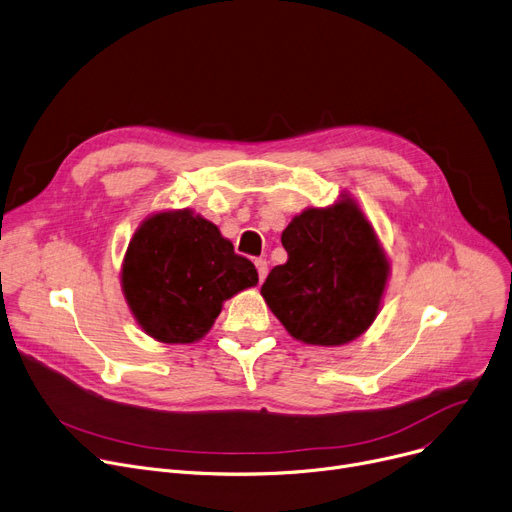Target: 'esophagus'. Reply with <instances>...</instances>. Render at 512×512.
<instances>
[{
  "label": "esophagus",
  "instance_id": "obj_1",
  "mask_svg": "<svg viewBox=\"0 0 512 512\" xmlns=\"http://www.w3.org/2000/svg\"><path fill=\"white\" fill-rule=\"evenodd\" d=\"M254 264H256V270H258V279L264 281V277H266V273H268V262H266L264 258H256Z\"/></svg>",
  "mask_w": 512,
  "mask_h": 512
}]
</instances>
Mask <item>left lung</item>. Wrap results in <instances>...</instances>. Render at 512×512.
I'll return each instance as SVG.
<instances>
[{
  "label": "left lung",
  "instance_id": "1",
  "mask_svg": "<svg viewBox=\"0 0 512 512\" xmlns=\"http://www.w3.org/2000/svg\"><path fill=\"white\" fill-rule=\"evenodd\" d=\"M287 262L260 293L287 333L306 345L337 347L364 335L378 316L390 264L364 210L343 194L306 208L281 235Z\"/></svg>",
  "mask_w": 512,
  "mask_h": 512
}]
</instances>
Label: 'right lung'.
<instances>
[{
  "mask_svg": "<svg viewBox=\"0 0 512 512\" xmlns=\"http://www.w3.org/2000/svg\"><path fill=\"white\" fill-rule=\"evenodd\" d=\"M122 291L148 337L200 341L235 293L254 287V264L233 252L215 223L190 208L161 210L140 223L122 264Z\"/></svg>",
  "mask_w": 512,
  "mask_h": 512,
  "instance_id": "add662e5",
  "label": "right lung"
}]
</instances>
